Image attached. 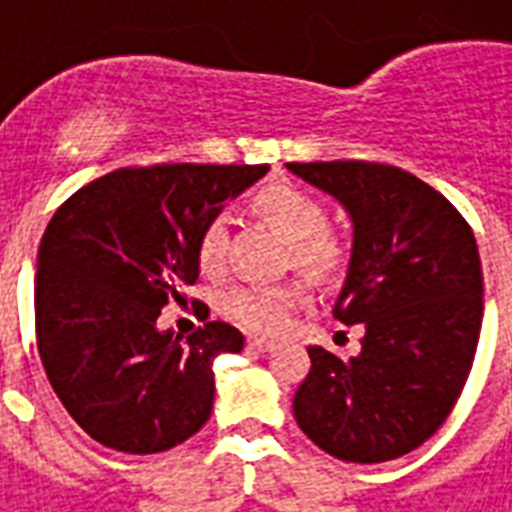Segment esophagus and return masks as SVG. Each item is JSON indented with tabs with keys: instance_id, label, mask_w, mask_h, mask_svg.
Listing matches in <instances>:
<instances>
[{
	"instance_id": "34e87169",
	"label": "esophagus",
	"mask_w": 512,
	"mask_h": 512,
	"mask_svg": "<svg viewBox=\"0 0 512 512\" xmlns=\"http://www.w3.org/2000/svg\"><path fill=\"white\" fill-rule=\"evenodd\" d=\"M247 345H249V350H257V353H268V350H273V342L260 340V337H249Z\"/></svg>"
}]
</instances>
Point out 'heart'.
<instances>
[{"mask_svg":"<svg viewBox=\"0 0 512 512\" xmlns=\"http://www.w3.org/2000/svg\"><path fill=\"white\" fill-rule=\"evenodd\" d=\"M252 207L281 239L292 247V263L313 276L335 271L342 260V244L327 228V212L311 193L295 185L276 183L257 191ZM228 220L209 217L196 239V263L204 273H220L225 265ZM297 303V289L289 284H241L223 295V313L257 335H273Z\"/></svg>","mask_w":512,"mask_h":512,"instance_id":"heart-1","label":"heart"}]
</instances>
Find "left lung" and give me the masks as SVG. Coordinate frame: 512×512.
I'll return each mask as SVG.
<instances>
[{
  "label": "left lung",
  "mask_w": 512,
  "mask_h": 512,
  "mask_svg": "<svg viewBox=\"0 0 512 512\" xmlns=\"http://www.w3.org/2000/svg\"><path fill=\"white\" fill-rule=\"evenodd\" d=\"M353 223L335 319L361 324V350L308 348L295 393L305 436L345 462H388L425 444L457 404L484 319L476 236L436 188L372 162L287 164Z\"/></svg>",
  "instance_id": "left-lung-1"
}]
</instances>
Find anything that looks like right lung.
<instances>
[{
    "instance_id": "1",
    "label": "right lung",
    "mask_w": 512,
    "mask_h": 512,
    "mask_svg": "<svg viewBox=\"0 0 512 512\" xmlns=\"http://www.w3.org/2000/svg\"><path fill=\"white\" fill-rule=\"evenodd\" d=\"M268 164H154L92 180L60 204L39 244L36 345L60 404L98 444L156 454L212 414L217 353L244 335L207 321L188 340L156 319L199 279L209 217Z\"/></svg>"
}]
</instances>
